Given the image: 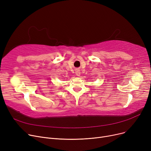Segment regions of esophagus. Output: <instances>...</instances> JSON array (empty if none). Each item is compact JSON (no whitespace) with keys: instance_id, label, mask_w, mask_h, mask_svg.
<instances>
[{"instance_id":"obj_1","label":"esophagus","mask_w":151,"mask_h":151,"mask_svg":"<svg viewBox=\"0 0 151 151\" xmlns=\"http://www.w3.org/2000/svg\"><path fill=\"white\" fill-rule=\"evenodd\" d=\"M80 70H76V76H80Z\"/></svg>"}]
</instances>
